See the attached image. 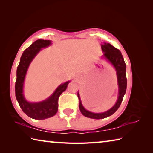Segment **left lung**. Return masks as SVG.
<instances>
[{
    "label": "left lung",
    "instance_id": "obj_1",
    "mask_svg": "<svg viewBox=\"0 0 153 153\" xmlns=\"http://www.w3.org/2000/svg\"><path fill=\"white\" fill-rule=\"evenodd\" d=\"M101 48L102 52L104 53L102 57L105 58L108 62H110L113 65V66L115 67L116 70L117 76L119 92L118 98L115 105L112 108H110L109 110L106 111V112L98 113L90 112V111L86 110V108L83 107L79 92H77V97H78L79 100V108L82 115L86 117L94 119V120L104 119L112 115L120 107L121 103L123 100L124 95L126 94L127 88V78L126 75V65L120 51L114 47L111 44L105 42L101 45Z\"/></svg>",
    "mask_w": 153,
    "mask_h": 153
}]
</instances>
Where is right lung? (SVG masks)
I'll return each mask as SVG.
<instances>
[{
	"mask_svg": "<svg viewBox=\"0 0 153 153\" xmlns=\"http://www.w3.org/2000/svg\"><path fill=\"white\" fill-rule=\"evenodd\" d=\"M51 45V40H37L25 49L20 59L17 69V79L15 82V97L21 108L26 115L34 120H45L53 117L58 111V99L67 89L69 81L61 84L51 97L40 102H30L25 100L23 88L25 77L28 67L33 58L43 48Z\"/></svg>",
	"mask_w": 153,
	"mask_h": 153,
	"instance_id": "right-lung-1",
	"label": "right lung"
}]
</instances>
